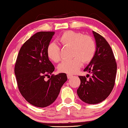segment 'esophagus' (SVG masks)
<instances>
[{"label": "esophagus", "instance_id": "obj_1", "mask_svg": "<svg viewBox=\"0 0 128 128\" xmlns=\"http://www.w3.org/2000/svg\"><path fill=\"white\" fill-rule=\"evenodd\" d=\"M72 75H71V74H67V78L68 79H70L71 78H72Z\"/></svg>", "mask_w": 128, "mask_h": 128}]
</instances>
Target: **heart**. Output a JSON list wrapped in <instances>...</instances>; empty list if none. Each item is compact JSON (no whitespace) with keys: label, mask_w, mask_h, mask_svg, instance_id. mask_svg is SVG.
<instances>
[{"label":"heart","mask_w":128,"mask_h":128,"mask_svg":"<svg viewBox=\"0 0 128 128\" xmlns=\"http://www.w3.org/2000/svg\"><path fill=\"white\" fill-rule=\"evenodd\" d=\"M64 47L72 48V59L63 61L58 66L60 72L74 74L82 66V63H88L93 59L96 52V44L94 40L89 36H84L80 32L73 30L64 32L58 38ZM47 56L54 62L61 60V49L55 42H50L47 46Z\"/></svg>","instance_id":"1"}]
</instances>
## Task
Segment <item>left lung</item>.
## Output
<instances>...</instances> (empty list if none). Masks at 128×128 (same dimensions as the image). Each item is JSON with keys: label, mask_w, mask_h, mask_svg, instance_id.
Segmentation results:
<instances>
[{"label": "left lung", "mask_w": 128, "mask_h": 128, "mask_svg": "<svg viewBox=\"0 0 128 128\" xmlns=\"http://www.w3.org/2000/svg\"><path fill=\"white\" fill-rule=\"evenodd\" d=\"M96 42V52L84 72L92 76H79L80 84L77 90L79 98L89 104H96L108 98L115 84L117 63L114 54L107 41L102 36L92 31ZM87 78V76H86Z\"/></svg>", "instance_id": "8db88e82"}]
</instances>
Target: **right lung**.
Segmentation results:
<instances>
[{
  "mask_svg": "<svg viewBox=\"0 0 128 128\" xmlns=\"http://www.w3.org/2000/svg\"><path fill=\"white\" fill-rule=\"evenodd\" d=\"M55 33L42 31L33 35L21 47L16 61L18 88L26 100L35 106L52 104L67 80L66 73L52 74L55 67L47 56V46ZM46 77L50 79L46 81Z\"/></svg>",
  "mask_w": 128,
  "mask_h": 128,
  "instance_id": "1",
  "label": "right lung"
}]
</instances>
